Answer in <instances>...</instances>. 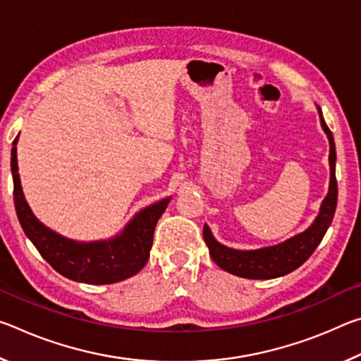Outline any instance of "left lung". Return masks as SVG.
<instances>
[{"mask_svg":"<svg viewBox=\"0 0 361 361\" xmlns=\"http://www.w3.org/2000/svg\"><path fill=\"white\" fill-rule=\"evenodd\" d=\"M320 113V122L323 130L329 140V189L326 197L323 199L320 212L315 221L301 234L285 240L279 245L264 247L258 250H234L215 240L209 226H204V240L210 250L212 259L232 276L243 279L267 280L286 276L309 259L333 221L336 204H338V181H336V148L331 130L328 129L325 119Z\"/></svg>","mask_w":361,"mask_h":361,"instance_id":"obj_1","label":"left lung"}]
</instances>
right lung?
Wrapping results in <instances>:
<instances>
[{"label": "right lung", "mask_w": 361, "mask_h": 361, "mask_svg": "<svg viewBox=\"0 0 361 361\" xmlns=\"http://www.w3.org/2000/svg\"><path fill=\"white\" fill-rule=\"evenodd\" d=\"M17 140L19 135L12 142L11 151L14 205L23 232L42 258L66 279L92 285L116 283L142 271L149 258L157 219L166 212L170 197L137 213L121 234L113 239L97 242L66 239L39 223L23 197L20 176L17 172Z\"/></svg>", "instance_id": "right-lung-1"}]
</instances>
